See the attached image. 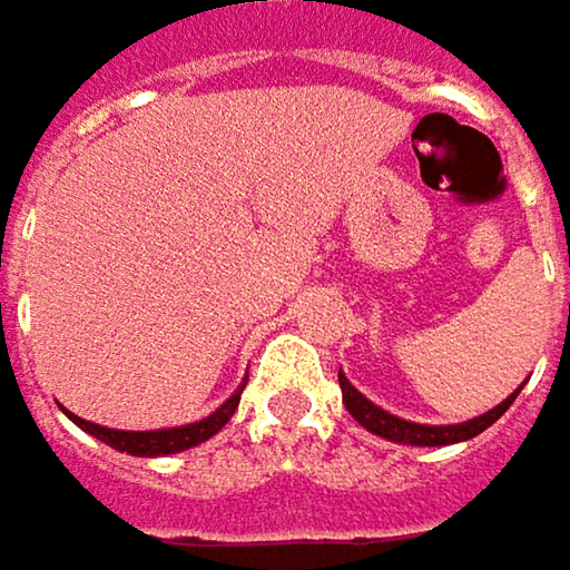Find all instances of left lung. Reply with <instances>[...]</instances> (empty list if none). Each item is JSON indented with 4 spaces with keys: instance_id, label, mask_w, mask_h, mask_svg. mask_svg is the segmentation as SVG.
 <instances>
[{
    "instance_id": "obj_1",
    "label": "left lung",
    "mask_w": 570,
    "mask_h": 570,
    "mask_svg": "<svg viewBox=\"0 0 570 570\" xmlns=\"http://www.w3.org/2000/svg\"><path fill=\"white\" fill-rule=\"evenodd\" d=\"M340 390H343V402H346L350 415H353L363 429H370V432H376V435H383V439H390V442H402V445H452V442L475 439V435L485 432L495 419H502L505 409H509L514 402V396H518V390H514L512 396L505 399V402H499L495 409H489L485 415H475V419L459 422V425H419V422H405V419H399L393 412L380 409L376 402H370V399L363 396L343 373H340Z\"/></svg>"
}]
</instances>
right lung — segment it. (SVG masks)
<instances>
[{"label": "right lung", "instance_id": "obj_1", "mask_svg": "<svg viewBox=\"0 0 570 570\" xmlns=\"http://www.w3.org/2000/svg\"><path fill=\"white\" fill-rule=\"evenodd\" d=\"M247 386V383H244ZM244 386L234 393V396L227 399L220 409H214L207 419H200V422H190V425H177V429H155V432H125V429H105V425H95V422H85V419H78V415H71L68 412V419L78 425V429H85L88 435H95V439H101L105 445H111V449H118V452H128V455H174V452H184V449H190V445H200V442H207L210 435H217L227 422H230V415H234V409H237V402H240V393H244Z\"/></svg>", "mask_w": 570, "mask_h": 570}]
</instances>
